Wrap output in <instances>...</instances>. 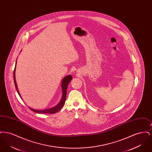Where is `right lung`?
Returning <instances> with one entry per match:
<instances>
[{
	"label": "right lung",
	"instance_id": "right-lung-1",
	"mask_svg": "<svg viewBox=\"0 0 152 152\" xmlns=\"http://www.w3.org/2000/svg\"><path fill=\"white\" fill-rule=\"evenodd\" d=\"M16 65L15 67L14 71V80L15 86L16 88V91L18 92V94L20 96V98L21 96L19 94L18 86L16 84V79H15V69H16ZM72 79V77L71 75H68L66 76H65V77L61 81V89H62V97L61 99V100L58 102L57 105H56L55 107L51 108L46 109H44V110H36V109H34L31 108L29 107V108L32 110L33 112H35L37 113H55L56 112H58L61 108H63V107L64 106V104H65V101L66 100V89H67V87L68 85L69 84V83L71 81V80Z\"/></svg>",
	"mask_w": 152,
	"mask_h": 152
}]
</instances>
